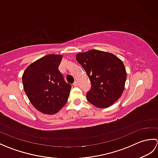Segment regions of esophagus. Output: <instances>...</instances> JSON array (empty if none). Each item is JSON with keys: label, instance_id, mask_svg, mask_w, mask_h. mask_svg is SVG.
Returning a JSON list of instances; mask_svg holds the SVG:
<instances>
[{"label": "esophagus", "instance_id": "1", "mask_svg": "<svg viewBox=\"0 0 158 158\" xmlns=\"http://www.w3.org/2000/svg\"><path fill=\"white\" fill-rule=\"evenodd\" d=\"M78 84H79V83H78V81H75V82H74V83H73V85H74V86H75V87H77V86H78Z\"/></svg>", "mask_w": 158, "mask_h": 158}]
</instances>
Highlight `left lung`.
Returning a JSON list of instances; mask_svg holds the SVG:
<instances>
[{"instance_id":"obj_1","label":"left lung","mask_w":158,"mask_h":158,"mask_svg":"<svg viewBox=\"0 0 158 158\" xmlns=\"http://www.w3.org/2000/svg\"><path fill=\"white\" fill-rule=\"evenodd\" d=\"M77 61L91 81L86 98L98 108H106L118 100L123 92L126 71L123 63L113 53L92 49L79 53Z\"/></svg>"}]
</instances>
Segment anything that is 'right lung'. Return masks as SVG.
Listing matches in <instances>:
<instances>
[{"instance_id":"add662e5","label":"right lung","mask_w":158,"mask_h":158,"mask_svg":"<svg viewBox=\"0 0 158 158\" xmlns=\"http://www.w3.org/2000/svg\"><path fill=\"white\" fill-rule=\"evenodd\" d=\"M62 56L49 54L29 65L22 76L26 96L40 112L53 115L65 105L71 85L58 69Z\"/></svg>"}]
</instances>
